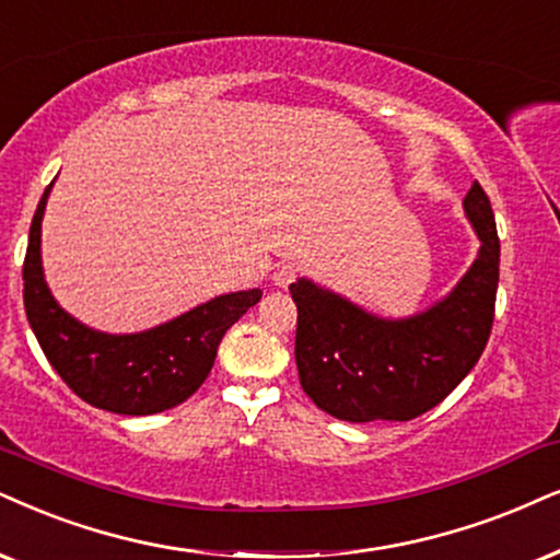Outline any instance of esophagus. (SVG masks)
I'll return each instance as SVG.
<instances>
[{
    "mask_svg": "<svg viewBox=\"0 0 560 560\" xmlns=\"http://www.w3.org/2000/svg\"><path fill=\"white\" fill-rule=\"evenodd\" d=\"M273 284L276 287H281V289H287L289 284H292V281L296 279V266L294 264H279L273 268Z\"/></svg>",
    "mask_w": 560,
    "mask_h": 560,
    "instance_id": "1",
    "label": "esophagus"
}]
</instances>
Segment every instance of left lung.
<instances>
[{
	"instance_id": "left-lung-1",
	"label": "left lung",
	"mask_w": 560,
	"mask_h": 560,
	"mask_svg": "<svg viewBox=\"0 0 560 560\" xmlns=\"http://www.w3.org/2000/svg\"><path fill=\"white\" fill-rule=\"evenodd\" d=\"M480 240L455 289L410 317H380L313 279H296L294 359L302 390L332 419L410 421L439 406L483 353L499 287V235L480 183L463 201Z\"/></svg>"
}]
</instances>
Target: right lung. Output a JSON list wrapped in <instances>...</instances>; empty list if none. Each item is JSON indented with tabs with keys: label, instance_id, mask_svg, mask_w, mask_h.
<instances>
[{
	"label": "right lung",
	"instance_id": "1",
	"mask_svg": "<svg viewBox=\"0 0 560 560\" xmlns=\"http://www.w3.org/2000/svg\"><path fill=\"white\" fill-rule=\"evenodd\" d=\"M54 186V183H51ZM51 186L35 209L23 264L27 323L46 359L90 406L121 416H150L188 400L209 377L219 341L264 292L219 294L173 320L139 332H103L54 300L40 264V222Z\"/></svg>",
	"mask_w": 560,
	"mask_h": 560
}]
</instances>
